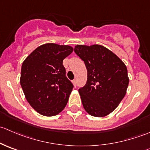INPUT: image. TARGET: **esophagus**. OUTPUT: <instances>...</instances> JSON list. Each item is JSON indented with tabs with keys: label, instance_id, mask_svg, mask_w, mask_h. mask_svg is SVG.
Here are the masks:
<instances>
[{
	"label": "esophagus",
	"instance_id": "34e87169",
	"mask_svg": "<svg viewBox=\"0 0 150 150\" xmlns=\"http://www.w3.org/2000/svg\"><path fill=\"white\" fill-rule=\"evenodd\" d=\"M72 83H73L75 87H76V86H77V81H76V80H73V81H72Z\"/></svg>",
	"mask_w": 150,
	"mask_h": 150
}]
</instances>
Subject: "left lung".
Listing matches in <instances>:
<instances>
[{
  "mask_svg": "<svg viewBox=\"0 0 150 150\" xmlns=\"http://www.w3.org/2000/svg\"><path fill=\"white\" fill-rule=\"evenodd\" d=\"M75 54L84 62L87 81L78 91L85 110L94 117L111 113L125 96L129 79L126 66L100 45H77Z\"/></svg>",
  "mask_w": 150,
  "mask_h": 150,
  "instance_id": "obj_1",
  "label": "left lung"
}]
</instances>
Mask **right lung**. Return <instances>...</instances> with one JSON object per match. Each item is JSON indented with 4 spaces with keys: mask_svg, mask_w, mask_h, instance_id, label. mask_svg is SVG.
<instances>
[{
    "mask_svg": "<svg viewBox=\"0 0 150 150\" xmlns=\"http://www.w3.org/2000/svg\"><path fill=\"white\" fill-rule=\"evenodd\" d=\"M73 51L69 46L46 43L38 47L24 61L20 84L26 99L44 116L61 112L73 84L66 77L63 60Z\"/></svg>",
    "mask_w": 150,
    "mask_h": 150,
    "instance_id": "add662e5",
    "label": "right lung"
}]
</instances>
